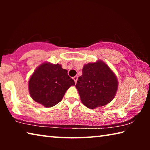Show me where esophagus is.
Returning a JSON list of instances; mask_svg holds the SVG:
<instances>
[{"instance_id": "esophagus-1", "label": "esophagus", "mask_w": 150, "mask_h": 150, "mask_svg": "<svg viewBox=\"0 0 150 150\" xmlns=\"http://www.w3.org/2000/svg\"><path fill=\"white\" fill-rule=\"evenodd\" d=\"M73 79H74V81H75V83H77V79H78V76L76 75V76H75V77H73Z\"/></svg>"}]
</instances>
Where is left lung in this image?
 Here are the masks:
<instances>
[{"instance_id":"1","label":"left lung","mask_w":150,"mask_h":150,"mask_svg":"<svg viewBox=\"0 0 150 150\" xmlns=\"http://www.w3.org/2000/svg\"><path fill=\"white\" fill-rule=\"evenodd\" d=\"M82 73L75 87L83 105L94 109L112 101L117 91L118 80L105 63L98 61L85 64Z\"/></svg>"}]
</instances>
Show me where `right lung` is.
Segmentation results:
<instances>
[{
    "instance_id": "add662e5",
    "label": "right lung",
    "mask_w": 150,
    "mask_h": 150,
    "mask_svg": "<svg viewBox=\"0 0 150 150\" xmlns=\"http://www.w3.org/2000/svg\"><path fill=\"white\" fill-rule=\"evenodd\" d=\"M75 81L62 69L60 64L44 63L40 65L28 82L30 95L33 100L45 107H52L59 103Z\"/></svg>"
}]
</instances>
